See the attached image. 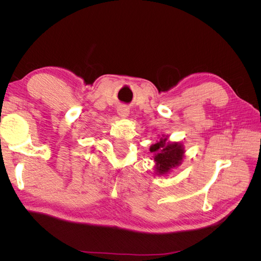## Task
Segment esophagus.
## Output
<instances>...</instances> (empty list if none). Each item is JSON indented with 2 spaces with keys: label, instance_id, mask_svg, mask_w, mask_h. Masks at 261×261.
Returning a JSON list of instances; mask_svg holds the SVG:
<instances>
[{
  "label": "esophagus",
  "instance_id": "1",
  "mask_svg": "<svg viewBox=\"0 0 261 261\" xmlns=\"http://www.w3.org/2000/svg\"><path fill=\"white\" fill-rule=\"evenodd\" d=\"M117 113H118V115L122 116V117H126V116H128L129 111H128V109L126 108V107H121V108H118Z\"/></svg>",
  "mask_w": 261,
  "mask_h": 261
}]
</instances>
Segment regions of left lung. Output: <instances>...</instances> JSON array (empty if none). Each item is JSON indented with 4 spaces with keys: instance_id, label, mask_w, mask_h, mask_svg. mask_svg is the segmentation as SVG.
<instances>
[{
    "instance_id": "left-lung-1",
    "label": "left lung",
    "mask_w": 261,
    "mask_h": 261,
    "mask_svg": "<svg viewBox=\"0 0 261 261\" xmlns=\"http://www.w3.org/2000/svg\"><path fill=\"white\" fill-rule=\"evenodd\" d=\"M167 137H161L158 143L150 147V152L153 153L156 172L165 174L176 168L183 161L184 147L180 143H167Z\"/></svg>"
}]
</instances>
